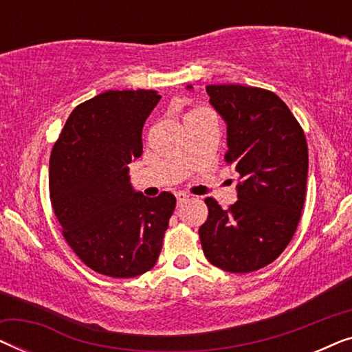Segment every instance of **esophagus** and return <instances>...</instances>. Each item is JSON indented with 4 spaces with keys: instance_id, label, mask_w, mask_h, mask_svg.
Masks as SVG:
<instances>
[{
    "instance_id": "34e87169",
    "label": "esophagus",
    "mask_w": 352,
    "mask_h": 352,
    "mask_svg": "<svg viewBox=\"0 0 352 352\" xmlns=\"http://www.w3.org/2000/svg\"><path fill=\"white\" fill-rule=\"evenodd\" d=\"M176 200H177V205H182L184 204L186 200H189V195H186V194H176Z\"/></svg>"
}]
</instances>
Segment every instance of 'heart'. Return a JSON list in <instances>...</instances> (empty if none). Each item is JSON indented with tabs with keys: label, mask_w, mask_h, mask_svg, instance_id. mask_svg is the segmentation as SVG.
Wrapping results in <instances>:
<instances>
[{
	"label": "heart",
	"mask_w": 352,
	"mask_h": 352,
	"mask_svg": "<svg viewBox=\"0 0 352 352\" xmlns=\"http://www.w3.org/2000/svg\"><path fill=\"white\" fill-rule=\"evenodd\" d=\"M195 112H200V110H195Z\"/></svg>",
	"instance_id": "heart-1"
}]
</instances>
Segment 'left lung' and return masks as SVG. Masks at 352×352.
Listing matches in <instances>:
<instances>
[{
  "label": "left lung",
  "instance_id": "left-lung-1",
  "mask_svg": "<svg viewBox=\"0 0 352 352\" xmlns=\"http://www.w3.org/2000/svg\"><path fill=\"white\" fill-rule=\"evenodd\" d=\"M192 89V86H187ZM228 126L226 162L239 173L237 201L223 210L205 199L201 248L226 272L258 271L278 258L295 234L306 199L307 144L290 109L267 89L206 86Z\"/></svg>",
  "mask_w": 352,
  "mask_h": 352
}]
</instances>
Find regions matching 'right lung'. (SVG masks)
<instances>
[{"instance_id":"add662e5","label":"right lung","mask_w":352,"mask_h":352,"mask_svg":"<svg viewBox=\"0 0 352 352\" xmlns=\"http://www.w3.org/2000/svg\"><path fill=\"white\" fill-rule=\"evenodd\" d=\"M157 91H105L74 109L50 158L52 210L70 248L93 271L129 278L151 271L176 197L133 189L128 165L142 155V128Z\"/></svg>"}]
</instances>
